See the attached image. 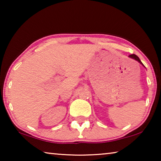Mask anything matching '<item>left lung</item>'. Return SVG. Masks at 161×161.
Returning <instances> with one entry per match:
<instances>
[{
	"instance_id": "left-lung-1",
	"label": "left lung",
	"mask_w": 161,
	"mask_h": 161,
	"mask_svg": "<svg viewBox=\"0 0 161 161\" xmlns=\"http://www.w3.org/2000/svg\"><path fill=\"white\" fill-rule=\"evenodd\" d=\"M129 58H132V59H135V60L138 61V62H139L140 64H142V65H143V63H142V62H141V61L140 60V59L138 58V57L137 55H136V54H130V55H129ZM143 66H144V65H143Z\"/></svg>"
}]
</instances>
